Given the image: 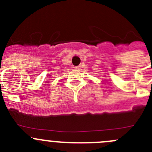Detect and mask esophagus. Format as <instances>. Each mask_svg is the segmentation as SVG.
<instances>
[{
	"instance_id": "obj_1",
	"label": "esophagus",
	"mask_w": 152,
	"mask_h": 152,
	"mask_svg": "<svg viewBox=\"0 0 152 152\" xmlns=\"http://www.w3.org/2000/svg\"><path fill=\"white\" fill-rule=\"evenodd\" d=\"M74 68H75V70H80V69H81V66H76V67H75Z\"/></svg>"
}]
</instances>
